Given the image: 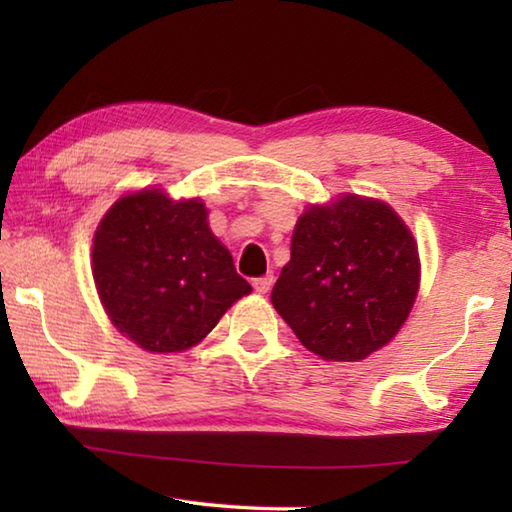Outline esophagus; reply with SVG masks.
Here are the masks:
<instances>
[{
    "mask_svg": "<svg viewBox=\"0 0 512 512\" xmlns=\"http://www.w3.org/2000/svg\"><path fill=\"white\" fill-rule=\"evenodd\" d=\"M273 282H275V277H273V275L255 277V280H253V287H255V291H257V293H268V291H271V287H273Z\"/></svg>",
    "mask_w": 512,
    "mask_h": 512,
    "instance_id": "34e87169",
    "label": "esophagus"
}]
</instances>
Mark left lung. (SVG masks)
Instances as JSON below:
<instances>
[{
    "instance_id": "1",
    "label": "left lung",
    "mask_w": 512,
    "mask_h": 512,
    "mask_svg": "<svg viewBox=\"0 0 512 512\" xmlns=\"http://www.w3.org/2000/svg\"><path fill=\"white\" fill-rule=\"evenodd\" d=\"M418 284V246L393 207L345 194L300 216L271 302L307 350L361 361L400 332Z\"/></svg>"
}]
</instances>
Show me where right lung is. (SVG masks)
Returning <instances> with one entry per match:
<instances>
[{
    "label": "right lung",
    "instance_id": "obj_1",
    "mask_svg": "<svg viewBox=\"0 0 512 512\" xmlns=\"http://www.w3.org/2000/svg\"><path fill=\"white\" fill-rule=\"evenodd\" d=\"M92 275L112 325L149 352L192 348L253 291L212 235L205 205L160 189L128 194L106 212Z\"/></svg>",
    "mask_w": 512,
    "mask_h": 512
}]
</instances>
